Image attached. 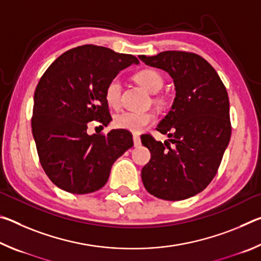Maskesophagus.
<instances>
[{
  "mask_svg": "<svg viewBox=\"0 0 261 261\" xmlns=\"http://www.w3.org/2000/svg\"><path fill=\"white\" fill-rule=\"evenodd\" d=\"M134 144H135V146L137 147V146H139V145L141 144V141H140V137H139V135L138 134H134Z\"/></svg>",
  "mask_w": 261,
  "mask_h": 261,
  "instance_id": "1",
  "label": "esophagus"
}]
</instances>
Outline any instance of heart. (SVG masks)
<instances>
[{
    "label": "heart",
    "instance_id": "obj_1",
    "mask_svg": "<svg viewBox=\"0 0 261 261\" xmlns=\"http://www.w3.org/2000/svg\"><path fill=\"white\" fill-rule=\"evenodd\" d=\"M135 81L149 93H158L163 86V77L153 69H144L135 74ZM122 85L118 78H113L105 90V98L109 107L118 108L121 103ZM155 120L154 114L149 112H124L115 116L114 125L118 129L130 132H140L152 124Z\"/></svg>",
    "mask_w": 261,
    "mask_h": 261
}]
</instances>
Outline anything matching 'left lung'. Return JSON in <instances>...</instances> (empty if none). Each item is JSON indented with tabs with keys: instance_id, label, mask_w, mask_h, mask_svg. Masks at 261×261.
Returning a JSON list of instances; mask_svg holds the SVG:
<instances>
[{
	"instance_id": "obj_1",
	"label": "left lung",
	"mask_w": 261,
	"mask_h": 261,
	"mask_svg": "<svg viewBox=\"0 0 261 261\" xmlns=\"http://www.w3.org/2000/svg\"><path fill=\"white\" fill-rule=\"evenodd\" d=\"M146 65L169 73L175 99L156 130L173 144L144 136L151 160L141 170L144 187L163 200H183L214 178L231 136L229 98L214 68L193 53L168 50L140 55Z\"/></svg>"
}]
</instances>
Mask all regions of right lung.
<instances>
[{
	"instance_id": "1",
	"label": "right lung",
	"mask_w": 261,
	"mask_h": 261,
	"mask_svg": "<svg viewBox=\"0 0 261 261\" xmlns=\"http://www.w3.org/2000/svg\"><path fill=\"white\" fill-rule=\"evenodd\" d=\"M137 57L85 45L53 62L34 92L32 134L40 163L56 187L70 193L94 192L107 183L114 162L134 146L126 130L88 135L87 123L112 121L107 84Z\"/></svg>"
}]
</instances>
